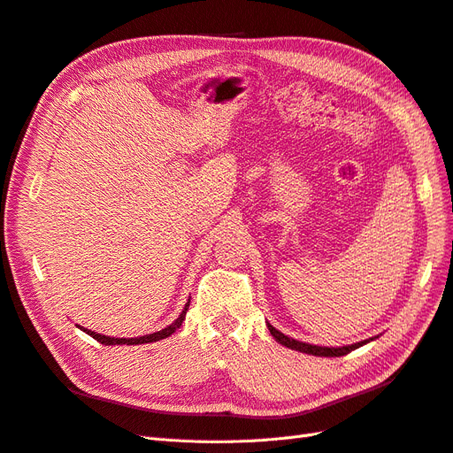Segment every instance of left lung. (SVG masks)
<instances>
[{
	"label": "left lung",
	"instance_id": "left-lung-1",
	"mask_svg": "<svg viewBox=\"0 0 453 453\" xmlns=\"http://www.w3.org/2000/svg\"><path fill=\"white\" fill-rule=\"evenodd\" d=\"M268 331H270V334H272L273 338H276V342H280L281 346L289 348V349H295V351H303V353H308V355H315V357H342V355H348L349 351L357 349V348H361V346L368 344V342L372 340V338H368V340L357 342V344L342 346V348H325V346L306 344V342H298V340H295V338L285 336L283 333H280L278 328H276V326H272L270 323H268Z\"/></svg>",
	"mask_w": 453,
	"mask_h": 453
}]
</instances>
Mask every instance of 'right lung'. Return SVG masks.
<instances>
[{"label": "right lung", "instance_id": "1", "mask_svg": "<svg viewBox=\"0 0 453 453\" xmlns=\"http://www.w3.org/2000/svg\"><path fill=\"white\" fill-rule=\"evenodd\" d=\"M188 304H190V300L185 304V308H183L180 318H177L172 325H168L166 328H162V331L153 333V334H145V336H138V338H111V336H105V334H98V333H94V331H88V328H83V331H85L88 336H92L94 340H98L100 344H104V346H122V344L135 346V344H149V342H158V340H162V338L172 336V334L177 331V328L181 326V323L185 321V315H187Z\"/></svg>", "mask_w": 453, "mask_h": 453}]
</instances>
